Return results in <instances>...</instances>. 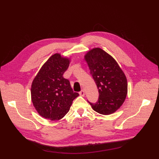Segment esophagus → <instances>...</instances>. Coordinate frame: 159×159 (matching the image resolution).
Returning a JSON list of instances; mask_svg holds the SVG:
<instances>
[{
    "instance_id": "1",
    "label": "esophagus",
    "mask_w": 159,
    "mask_h": 159,
    "mask_svg": "<svg viewBox=\"0 0 159 159\" xmlns=\"http://www.w3.org/2000/svg\"><path fill=\"white\" fill-rule=\"evenodd\" d=\"M80 95H81V96H84L85 95V91H84V89H82L81 90L80 92Z\"/></svg>"
}]
</instances>
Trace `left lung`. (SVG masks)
<instances>
[{
  "mask_svg": "<svg viewBox=\"0 0 159 159\" xmlns=\"http://www.w3.org/2000/svg\"><path fill=\"white\" fill-rule=\"evenodd\" d=\"M85 59L99 91L97 102H88L93 109L100 114L114 113L126 98L127 82L125 75L113 57L99 48L89 51Z\"/></svg>",
  "mask_w": 159,
  "mask_h": 159,
  "instance_id": "1",
  "label": "left lung"
}]
</instances>
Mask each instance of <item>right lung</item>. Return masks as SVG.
Masks as SVG:
<instances>
[{
    "label": "right lung",
    "instance_id": "right-lung-1",
    "mask_svg": "<svg viewBox=\"0 0 159 159\" xmlns=\"http://www.w3.org/2000/svg\"><path fill=\"white\" fill-rule=\"evenodd\" d=\"M69 64V59L55 54L43 65L33 80L32 102L42 117L52 121L64 117L79 95L74 92L69 80L63 77Z\"/></svg>",
    "mask_w": 159,
    "mask_h": 159
}]
</instances>
